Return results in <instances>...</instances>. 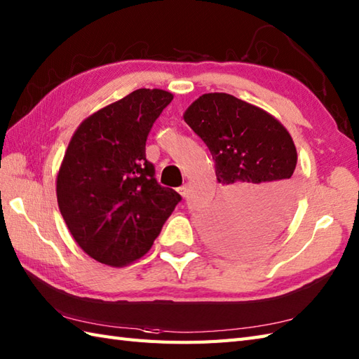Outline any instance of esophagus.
Listing matches in <instances>:
<instances>
[{
    "label": "esophagus",
    "mask_w": 359,
    "mask_h": 359,
    "mask_svg": "<svg viewBox=\"0 0 359 359\" xmlns=\"http://www.w3.org/2000/svg\"><path fill=\"white\" fill-rule=\"evenodd\" d=\"M177 191H179V194H180L182 197H187V194H188V187H187V185L180 187V188H177Z\"/></svg>",
    "instance_id": "34e87169"
}]
</instances>
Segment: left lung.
Wrapping results in <instances>:
<instances>
[{
  "mask_svg": "<svg viewBox=\"0 0 359 359\" xmlns=\"http://www.w3.org/2000/svg\"><path fill=\"white\" fill-rule=\"evenodd\" d=\"M184 120L207 144L222 207L207 219L205 236L228 255H253L285 230L294 208L297 152L280 121L259 106L225 93L201 95Z\"/></svg>",
  "mask_w": 359,
  "mask_h": 359,
  "instance_id": "8db88e82",
  "label": "left lung"
}]
</instances>
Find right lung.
Wrapping results in <instances>:
<instances>
[{
    "instance_id": "right-lung-1",
    "label": "right lung",
    "mask_w": 359,
    "mask_h": 359,
    "mask_svg": "<svg viewBox=\"0 0 359 359\" xmlns=\"http://www.w3.org/2000/svg\"><path fill=\"white\" fill-rule=\"evenodd\" d=\"M174 95L137 89L75 129L57 172L67 230L97 262L126 266L149 251L180 194L160 187L144 154L152 123Z\"/></svg>"
}]
</instances>
